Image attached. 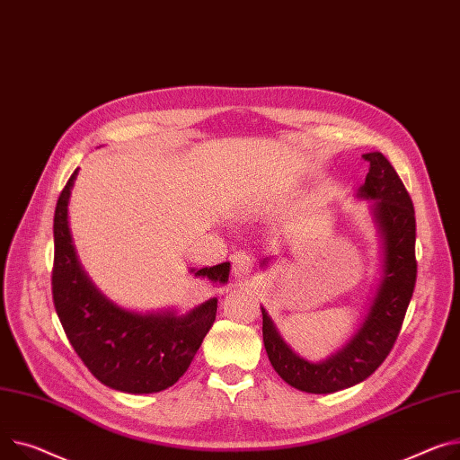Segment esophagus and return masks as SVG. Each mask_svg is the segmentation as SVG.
I'll list each match as a JSON object with an SVG mask.
<instances>
[{
    "instance_id": "34e87169",
    "label": "esophagus",
    "mask_w": 460,
    "mask_h": 460,
    "mask_svg": "<svg viewBox=\"0 0 460 460\" xmlns=\"http://www.w3.org/2000/svg\"><path fill=\"white\" fill-rule=\"evenodd\" d=\"M231 266L234 278H246L253 270V259L246 252H236L234 255H231Z\"/></svg>"
}]
</instances>
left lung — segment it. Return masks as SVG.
<instances>
[{"label": "left lung", "mask_w": 460, "mask_h": 460, "mask_svg": "<svg viewBox=\"0 0 460 460\" xmlns=\"http://www.w3.org/2000/svg\"><path fill=\"white\" fill-rule=\"evenodd\" d=\"M370 172L358 198L376 199L374 218L383 238V275L364 322L351 341L322 362L296 355L262 309V341L273 370L290 386L331 394L368 379L392 351L416 285V218L412 199L394 166L379 151L366 153ZM270 257L261 264L266 266Z\"/></svg>", "instance_id": "obj_1"}]
</instances>
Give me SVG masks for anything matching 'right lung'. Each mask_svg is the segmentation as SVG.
Masks as SVG:
<instances>
[{"label":"right lung","instance_id":"1","mask_svg":"<svg viewBox=\"0 0 460 460\" xmlns=\"http://www.w3.org/2000/svg\"><path fill=\"white\" fill-rule=\"evenodd\" d=\"M77 170L58 196L53 218L51 292L57 316L90 374L105 386L128 394H153L175 385L189 370L217 318L210 297L189 314H138L109 301L79 266L68 229V199ZM229 262L201 268L194 275L227 283ZM194 271V270H192Z\"/></svg>","mask_w":460,"mask_h":460}]
</instances>
